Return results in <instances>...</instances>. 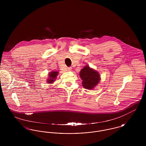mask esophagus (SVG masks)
<instances>
[{"instance_id":"obj_1","label":"esophagus","mask_w":146,"mask_h":146,"mask_svg":"<svg viewBox=\"0 0 146 146\" xmlns=\"http://www.w3.org/2000/svg\"><path fill=\"white\" fill-rule=\"evenodd\" d=\"M67 70H68V71H70V70H72V68H71V67H68V68H67Z\"/></svg>"}]
</instances>
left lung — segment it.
I'll list each match as a JSON object with an SVG mask.
<instances>
[{"mask_svg": "<svg viewBox=\"0 0 146 146\" xmlns=\"http://www.w3.org/2000/svg\"><path fill=\"white\" fill-rule=\"evenodd\" d=\"M80 77L82 79V85L88 90L93 89L100 80V76L98 72L91 68L86 65L80 72Z\"/></svg>", "mask_w": 146, "mask_h": 146, "instance_id": "obj_1", "label": "left lung"}]
</instances>
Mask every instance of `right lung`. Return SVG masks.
I'll use <instances>...</instances> for the list:
<instances>
[{
    "label": "right lung",
    "mask_w": 146,
    "mask_h": 146,
    "mask_svg": "<svg viewBox=\"0 0 146 146\" xmlns=\"http://www.w3.org/2000/svg\"><path fill=\"white\" fill-rule=\"evenodd\" d=\"M58 74V73L57 72L55 71L50 72L49 73V78L47 80L48 83H52L54 82H55V80L56 79Z\"/></svg>",
    "instance_id": "add662e5"
}]
</instances>
